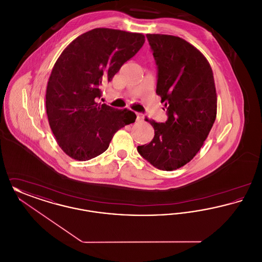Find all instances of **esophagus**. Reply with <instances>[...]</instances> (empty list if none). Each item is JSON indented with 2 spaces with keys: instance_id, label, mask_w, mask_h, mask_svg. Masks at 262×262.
Returning <instances> with one entry per match:
<instances>
[{
  "instance_id": "esophagus-1",
  "label": "esophagus",
  "mask_w": 262,
  "mask_h": 262,
  "mask_svg": "<svg viewBox=\"0 0 262 262\" xmlns=\"http://www.w3.org/2000/svg\"><path fill=\"white\" fill-rule=\"evenodd\" d=\"M144 119V116L143 114L141 113H137V122H142Z\"/></svg>"
}]
</instances>
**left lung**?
I'll return each instance as SVG.
<instances>
[{"label": "left lung", "instance_id": "obj_1", "mask_svg": "<svg viewBox=\"0 0 262 262\" xmlns=\"http://www.w3.org/2000/svg\"><path fill=\"white\" fill-rule=\"evenodd\" d=\"M158 67L156 93L165 102L168 120L155 123L154 137L137 146L139 154L163 171L177 170L193 159L217 115V94L210 63L185 39L146 34Z\"/></svg>", "mask_w": 262, "mask_h": 262}]
</instances>
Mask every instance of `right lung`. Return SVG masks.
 Instances as JSON below:
<instances>
[{
	"mask_svg": "<svg viewBox=\"0 0 262 262\" xmlns=\"http://www.w3.org/2000/svg\"><path fill=\"white\" fill-rule=\"evenodd\" d=\"M145 42L142 33L94 28L70 43L55 62L46 89V112L61 149L78 161L109 147L114 135L137 116L97 102L101 88Z\"/></svg>",
	"mask_w": 262,
	"mask_h": 262,
	"instance_id": "1",
	"label": "right lung"
}]
</instances>
